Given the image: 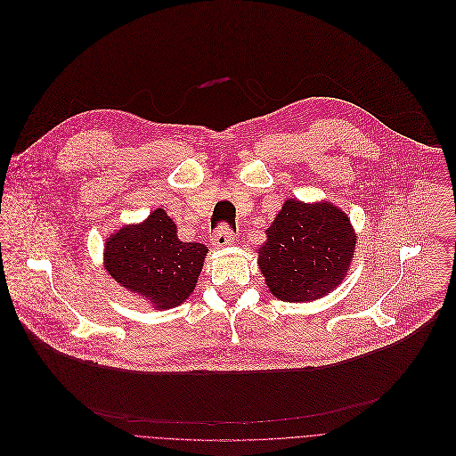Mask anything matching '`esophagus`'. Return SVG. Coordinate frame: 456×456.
<instances>
[{
	"label": "esophagus",
	"instance_id": "esophagus-1",
	"mask_svg": "<svg viewBox=\"0 0 456 456\" xmlns=\"http://www.w3.org/2000/svg\"><path fill=\"white\" fill-rule=\"evenodd\" d=\"M233 240H235V237H233L232 230L226 228V226L217 228V230L214 232V235H212V246H214V248H226V246H232Z\"/></svg>",
	"mask_w": 456,
	"mask_h": 456
}]
</instances>
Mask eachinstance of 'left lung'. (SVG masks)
<instances>
[{"label":"left lung","instance_id":"1","mask_svg":"<svg viewBox=\"0 0 456 456\" xmlns=\"http://www.w3.org/2000/svg\"><path fill=\"white\" fill-rule=\"evenodd\" d=\"M256 249L271 295L282 302L318 300L346 277L355 232L341 208L288 200Z\"/></svg>","mask_w":456,"mask_h":456}]
</instances>
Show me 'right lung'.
Masks as SVG:
<instances>
[{
  "mask_svg": "<svg viewBox=\"0 0 456 456\" xmlns=\"http://www.w3.org/2000/svg\"><path fill=\"white\" fill-rule=\"evenodd\" d=\"M207 253L205 244L179 240L174 221L156 208L143 223L122 226L106 239L104 267L156 309H172L196 289Z\"/></svg>",
  "mask_w": 456,
  "mask_h": 456,
  "instance_id": "1",
  "label": "right lung"
}]
</instances>
